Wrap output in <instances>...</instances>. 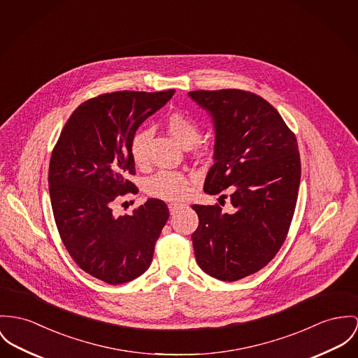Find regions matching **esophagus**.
<instances>
[{"mask_svg": "<svg viewBox=\"0 0 358 358\" xmlns=\"http://www.w3.org/2000/svg\"><path fill=\"white\" fill-rule=\"evenodd\" d=\"M184 207V204H178V203H170L169 204V211H170V214L171 215H174L180 208H182Z\"/></svg>", "mask_w": 358, "mask_h": 358, "instance_id": "obj_1", "label": "esophagus"}]
</instances>
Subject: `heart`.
<instances>
[{"instance_id":"obj_1","label":"heart","mask_w":358,"mask_h":358,"mask_svg":"<svg viewBox=\"0 0 358 358\" xmlns=\"http://www.w3.org/2000/svg\"><path fill=\"white\" fill-rule=\"evenodd\" d=\"M166 129L171 138L181 147H191L200 135L199 124L187 114L173 113L166 120ZM151 138L150 131H140L131 144V154L138 166L147 164V144ZM145 192L162 200H182L189 193V182L187 177L177 171L161 170L148 178Z\"/></svg>"}]
</instances>
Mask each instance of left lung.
Listing matches in <instances>:
<instances>
[{"mask_svg": "<svg viewBox=\"0 0 358 358\" xmlns=\"http://www.w3.org/2000/svg\"><path fill=\"white\" fill-rule=\"evenodd\" d=\"M214 124V165L204 192L231 187V213L193 204L199 267L220 280H238L267 266L282 247L294 214L301 178L296 136L262 96L243 90L191 91ZM220 197H226L222 194Z\"/></svg>", "mask_w": 358, "mask_h": 358, "instance_id": "left-lung-1", "label": "left lung"}]
</instances>
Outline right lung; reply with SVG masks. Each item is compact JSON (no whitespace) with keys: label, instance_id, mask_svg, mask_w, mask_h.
Listing matches in <instances>:
<instances>
[{"label":"right lung","instance_id":"1","mask_svg":"<svg viewBox=\"0 0 358 358\" xmlns=\"http://www.w3.org/2000/svg\"><path fill=\"white\" fill-rule=\"evenodd\" d=\"M174 92L120 91L88 99L72 113L53 150L49 191L61 240L83 271L109 285L148 270L169 220L158 199L131 215H115L113 206L120 194L138 192L127 180L136 171L132 140Z\"/></svg>","mask_w":358,"mask_h":358}]
</instances>
